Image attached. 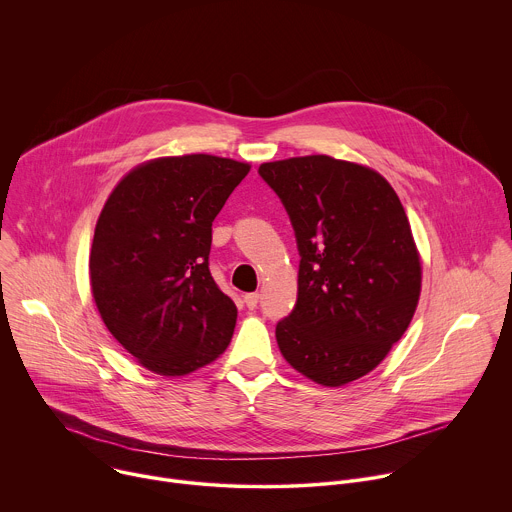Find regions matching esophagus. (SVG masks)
I'll return each mask as SVG.
<instances>
[{"mask_svg": "<svg viewBox=\"0 0 512 512\" xmlns=\"http://www.w3.org/2000/svg\"><path fill=\"white\" fill-rule=\"evenodd\" d=\"M258 300H260V294H258V292H250V294L244 296V302H246V306H248L250 310H254V308L258 306Z\"/></svg>", "mask_w": 512, "mask_h": 512, "instance_id": "34e87169", "label": "esophagus"}]
</instances>
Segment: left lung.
Wrapping results in <instances>:
<instances>
[{
	"label": "left lung",
	"mask_w": 512,
	"mask_h": 512,
	"mask_svg": "<svg viewBox=\"0 0 512 512\" xmlns=\"http://www.w3.org/2000/svg\"><path fill=\"white\" fill-rule=\"evenodd\" d=\"M296 232L298 300L276 326L286 362L336 388L372 372L406 332L422 262L394 188L376 170L324 154L264 162Z\"/></svg>",
	"instance_id": "obj_1"
}]
</instances>
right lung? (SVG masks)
Returning a JSON list of instances; mask_svg holds the SVG:
<instances>
[{"label":"right lung","instance_id":"obj_1","mask_svg":"<svg viewBox=\"0 0 512 512\" xmlns=\"http://www.w3.org/2000/svg\"><path fill=\"white\" fill-rule=\"evenodd\" d=\"M248 162L162 156L132 168L108 196L90 250V284L112 336L140 366L186 376L230 344L238 308L216 286L212 222Z\"/></svg>","mask_w":512,"mask_h":512}]
</instances>
